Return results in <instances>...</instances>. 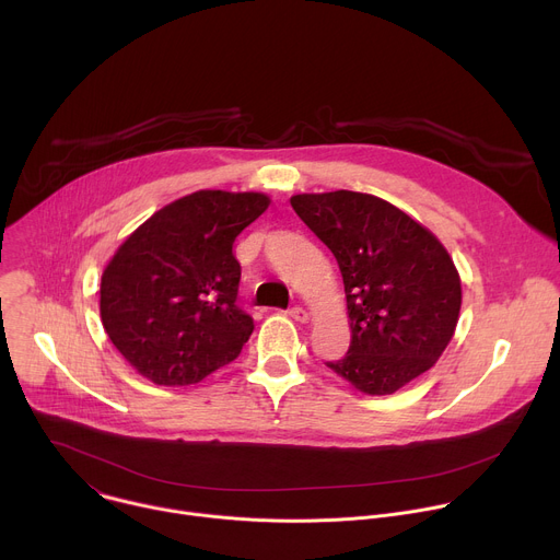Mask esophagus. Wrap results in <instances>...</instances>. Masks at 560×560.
<instances>
[{"label":"esophagus","instance_id":"esophagus-1","mask_svg":"<svg viewBox=\"0 0 560 560\" xmlns=\"http://www.w3.org/2000/svg\"><path fill=\"white\" fill-rule=\"evenodd\" d=\"M288 314L294 318V322H299V324H307V312H305L301 305L290 307V310H288Z\"/></svg>","mask_w":560,"mask_h":560}]
</instances>
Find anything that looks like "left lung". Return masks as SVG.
Listing matches in <instances>:
<instances>
[{"label": "left lung", "instance_id": "8db88e82", "mask_svg": "<svg viewBox=\"0 0 560 560\" xmlns=\"http://www.w3.org/2000/svg\"><path fill=\"white\" fill-rule=\"evenodd\" d=\"M343 275L352 341L326 363L359 392L383 396L428 372L454 337L460 277L439 238L404 210L365 192L290 199Z\"/></svg>", "mask_w": 560, "mask_h": 560}]
</instances>
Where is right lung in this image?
<instances>
[{
	"label": "right lung",
	"instance_id": "1",
	"mask_svg": "<svg viewBox=\"0 0 560 560\" xmlns=\"http://www.w3.org/2000/svg\"><path fill=\"white\" fill-rule=\"evenodd\" d=\"M264 192L197 190L145 219L102 275L100 314L121 357L156 385H192L250 339L236 305L234 238L266 212Z\"/></svg>",
	"mask_w": 560,
	"mask_h": 560
}]
</instances>
